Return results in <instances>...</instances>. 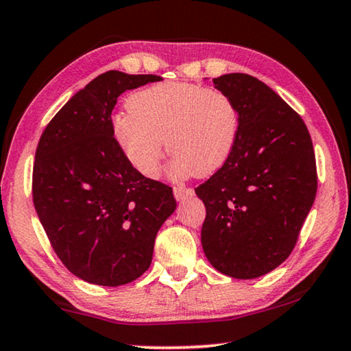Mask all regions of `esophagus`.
Listing matches in <instances>:
<instances>
[{"instance_id":"obj_1","label":"esophagus","mask_w":351,"mask_h":351,"mask_svg":"<svg viewBox=\"0 0 351 351\" xmlns=\"http://www.w3.org/2000/svg\"><path fill=\"white\" fill-rule=\"evenodd\" d=\"M173 193H175V198L178 201H182L186 198H190L195 195V190L190 189V187H184V186H175L173 187Z\"/></svg>"}]
</instances>
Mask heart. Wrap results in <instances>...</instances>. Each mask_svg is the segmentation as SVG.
<instances>
[{
	"label": "heart",
	"mask_w": 351,
	"mask_h": 351,
	"mask_svg": "<svg viewBox=\"0 0 351 351\" xmlns=\"http://www.w3.org/2000/svg\"><path fill=\"white\" fill-rule=\"evenodd\" d=\"M127 106L112 117V136L147 178L158 176L165 144L173 173L209 176L228 161L239 138V108L218 88L162 82L134 93Z\"/></svg>",
	"instance_id": "b5f03b06"
}]
</instances>
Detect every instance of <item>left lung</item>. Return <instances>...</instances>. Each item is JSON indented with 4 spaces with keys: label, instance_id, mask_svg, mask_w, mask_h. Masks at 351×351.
Segmentation results:
<instances>
[{
    "label": "left lung",
    "instance_id": "left-lung-1",
    "mask_svg": "<svg viewBox=\"0 0 351 351\" xmlns=\"http://www.w3.org/2000/svg\"><path fill=\"white\" fill-rule=\"evenodd\" d=\"M240 112L235 147L195 189L206 206L201 243L221 274L255 278L289 257L317 192L311 136L302 117L263 82L213 79Z\"/></svg>",
    "mask_w": 351,
    "mask_h": 351
}]
</instances>
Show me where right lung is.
<instances>
[{"label":"right lung","instance_id":"obj_1","mask_svg":"<svg viewBox=\"0 0 351 351\" xmlns=\"http://www.w3.org/2000/svg\"><path fill=\"white\" fill-rule=\"evenodd\" d=\"M153 74L108 71L74 94L38 141L32 199L57 257L82 280L119 287L150 268L173 190L136 170L112 136L117 97Z\"/></svg>","mask_w":351,"mask_h":351}]
</instances>
